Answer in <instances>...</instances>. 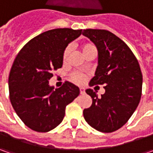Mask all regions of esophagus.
Returning a JSON list of instances; mask_svg holds the SVG:
<instances>
[{"label": "esophagus", "mask_w": 153, "mask_h": 153, "mask_svg": "<svg viewBox=\"0 0 153 153\" xmlns=\"http://www.w3.org/2000/svg\"><path fill=\"white\" fill-rule=\"evenodd\" d=\"M80 93H81V94H84V93H85L84 88H80Z\"/></svg>", "instance_id": "1"}]
</instances>
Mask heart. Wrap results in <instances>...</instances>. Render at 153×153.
<instances>
[{
	"label": "heart",
	"mask_w": 153,
	"mask_h": 153,
	"mask_svg": "<svg viewBox=\"0 0 153 153\" xmlns=\"http://www.w3.org/2000/svg\"><path fill=\"white\" fill-rule=\"evenodd\" d=\"M82 48V51L83 53V54L85 55L86 53L88 52L89 50H91L92 48H94V45L90 44V43H83V44L81 46ZM70 52H71V47L70 46H67L64 51H63V54H62V59L64 61H66L69 57V54H70ZM70 79L73 82L75 83H82L84 81H85L86 77L85 75L82 74V72H79V71H74L71 74L70 76Z\"/></svg>",
	"instance_id": "heart-1"
}]
</instances>
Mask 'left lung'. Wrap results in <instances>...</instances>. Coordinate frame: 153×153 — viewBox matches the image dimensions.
Returning <instances> with one entry per match:
<instances>
[{"label": "left lung", "instance_id": "left-lung-1", "mask_svg": "<svg viewBox=\"0 0 153 153\" xmlns=\"http://www.w3.org/2000/svg\"><path fill=\"white\" fill-rule=\"evenodd\" d=\"M98 49V66L89 85H105V93L98 98L93 89L92 105L83 117L94 128L111 133L123 127L137 108L142 91V73L136 57L128 45L105 30H83Z\"/></svg>", "mask_w": 153, "mask_h": 153}]
</instances>
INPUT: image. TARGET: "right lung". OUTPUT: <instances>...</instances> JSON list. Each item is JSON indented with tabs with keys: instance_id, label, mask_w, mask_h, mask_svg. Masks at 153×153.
Masks as SVG:
<instances>
[{
	"instance_id": "add662e5",
	"label": "right lung",
	"mask_w": 153,
	"mask_h": 153,
	"mask_svg": "<svg viewBox=\"0 0 153 153\" xmlns=\"http://www.w3.org/2000/svg\"><path fill=\"white\" fill-rule=\"evenodd\" d=\"M82 30L54 29L31 39L19 51L8 77L9 98L23 123L36 132H48L58 126L65 107L79 95V88L65 82L54 89L48 81L62 67L63 51L81 36Z\"/></svg>"
}]
</instances>
